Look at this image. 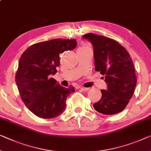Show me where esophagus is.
Segmentation results:
<instances>
[{
  "mask_svg": "<svg viewBox=\"0 0 151 151\" xmlns=\"http://www.w3.org/2000/svg\"><path fill=\"white\" fill-rule=\"evenodd\" d=\"M80 89L82 90L83 91H89L90 89L89 88H86V87H80Z\"/></svg>",
  "mask_w": 151,
  "mask_h": 151,
  "instance_id": "obj_1",
  "label": "esophagus"
}]
</instances>
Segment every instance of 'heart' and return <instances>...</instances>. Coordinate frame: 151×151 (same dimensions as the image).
<instances>
[{
    "label": "heart",
    "instance_id": "b5f03b06",
    "mask_svg": "<svg viewBox=\"0 0 151 151\" xmlns=\"http://www.w3.org/2000/svg\"><path fill=\"white\" fill-rule=\"evenodd\" d=\"M90 49L89 46H87L86 44H83L82 46L78 48V50H82V49Z\"/></svg>",
    "mask_w": 151,
    "mask_h": 151
}]
</instances>
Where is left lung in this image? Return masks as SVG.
I'll use <instances>...</instances> for the list:
<instances>
[{
	"mask_svg": "<svg viewBox=\"0 0 151 151\" xmlns=\"http://www.w3.org/2000/svg\"><path fill=\"white\" fill-rule=\"evenodd\" d=\"M93 47L95 69L104 76L107 89L93 104L96 111L114 114L123 111L133 96L137 78L133 61L127 51L113 39L96 34L83 36Z\"/></svg>",
	"mask_w": 151,
	"mask_h": 151,
	"instance_id": "8db88e82",
	"label": "left lung"
}]
</instances>
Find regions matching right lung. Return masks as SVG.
I'll return each mask as SVG.
<instances>
[{
  "mask_svg": "<svg viewBox=\"0 0 151 151\" xmlns=\"http://www.w3.org/2000/svg\"><path fill=\"white\" fill-rule=\"evenodd\" d=\"M76 45L75 39H53L34 44L22 55L15 82L22 101L35 115L51 119L64 111L66 98L75 88L61 86L51 75L57 73L60 54Z\"/></svg>",
  "mask_w": 151,
  "mask_h": 151,
  "instance_id": "right-lung-1",
  "label": "right lung"
}]
</instances>
